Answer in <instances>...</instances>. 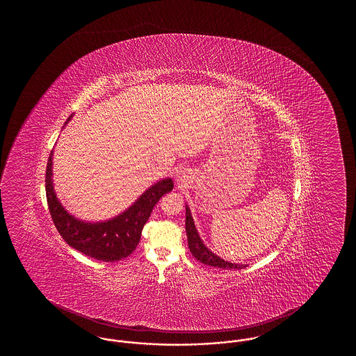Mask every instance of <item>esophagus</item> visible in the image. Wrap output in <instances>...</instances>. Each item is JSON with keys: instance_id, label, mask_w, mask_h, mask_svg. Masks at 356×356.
<instances>
[{"instance_id": "esophagus-1", "label": "esophagus", "mask_w": 356, "mask_h": 356, "mask_svg": "<svg viewBox=\"0 0 356 356\" xmlns=\"http://www.w3.org/2000/svg\"><path fill=\"white\" fill-rule=\"evenodd\" d=\"M189 175H187V172L184 169H178L177 173H175V183L178 186V188L181 187H186L188 184Z\"/></svg>"}]
</instances>
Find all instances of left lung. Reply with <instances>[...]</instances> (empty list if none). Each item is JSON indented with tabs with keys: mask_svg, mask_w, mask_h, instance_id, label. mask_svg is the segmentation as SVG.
I'll use <instances>...</instances> for the list:
<instances>
[{
	"mask_svg": "<svg viewBox=\"0 0 356 356\" xmlns=\"http://www.w3.org/2000/svg\"><path fill=\"white\" fill-rule=\"evenodd\" d=\"M186 232H187L189 250H191L192 256L196 258L197 261H200L201 264L212 266V267H219V268H235V270H241V268L247 267V265L232 264L229 261L222 259L204 245V241L201 239V236L197 232L188 204H186Z\"/></svg>",
	"mask_w": 356,
	"mask_h": 356,
	"instance_id": "obj_1",
	"label": "left lung"
}]
</instances>
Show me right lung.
<instances>
[{"mask_svg": "<svg viewBox=\"0 0 356 356\" xmlns=\"http://www.w3.org/2000/svg\"><path fill=\"white\" fill-rule=\"evenodd\" d=\"M72 117L74 114L68 117L63 127ZM173 186L172 178L156 181L124 211L112 219L92 222L71 215L57 198L54 186V150L47 163V202L58 233L74 250L103 262L120 261L136 250L143 227L150 218L154 206L173 189Z\"/></svg>", "mask_w": 356, "mask_h": 356, "instance_id": "add662e5", "label": "right lung"}]
</instances>
